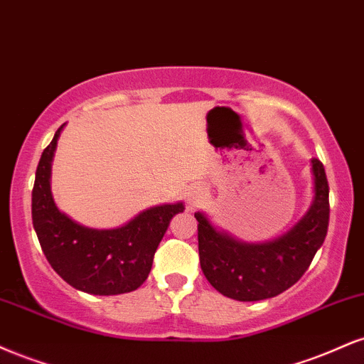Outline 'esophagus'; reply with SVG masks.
<instances>
[{
    "label": "esophagus",
    "instance_id": "1",
    "mask_svg": "<svg viewBox=\"0 0 364 364\" xmlns=\"http://www.w3.org/2000/svg\"><path fill=\"white\" fill-rule=\"evenodd\" d=\"M185 198H186V203H188V208H195L198 207V205L203 201L205 198V190L201 186H190L186 190L185 193Z\"/></svg>",
    "mask_w": 364,
    "mask_h": 364
}]
</instances>
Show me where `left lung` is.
Listing matches in <instances>:
<instances>
[{
	"mask_svg": "<svg viewBox=\"0 0 364 364\" xmlns=\"http://www.w3.org/2000/svg\"><path fill=\"white\" fill-rule=\"evenodd\" d=\"M314 201L304 218L282 237L247 244L217 230L201 212L198 220L200 266L222 295L239 301L277 296L309 269L329 227V183L318 159H312Z\"/></svg>",
	"mask_w": 364,
	"mask_h": 364,
	"instance_id": "1",
	"label": "left lung"
}]
</instances>
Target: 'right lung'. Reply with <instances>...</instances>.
Masks as SVG:
<instances>
[{
  "mask_svg": "<svg viewBox=\"0 0 364 364\" xmlns=\"http://www.w3.org/2000/svg\"><path fill=\"white\" fill-rule=\"evenodd\" d=\"M63 127L43 149L32 190V220L42 251L55 273L76 290L91 295L137 290L151 273L171 218L185 205L152 207L112 230L87 229L74 222L57 208L50 191L52 157Z\"/></svg>",
  "mask_w": 364,
  "mask_h": 364,
  "instance_id": "1",
  "label": "right lung"
}]
</instances>
